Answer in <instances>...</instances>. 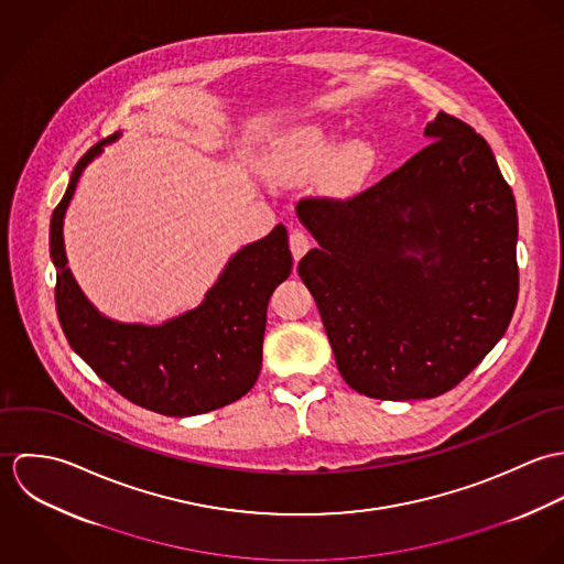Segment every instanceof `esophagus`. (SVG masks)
Returning <instances> with one entry per match:
<instances>
[{
    "instance_id": "obj_1",
    "label": "esophagus",
    "mask_w": 564,
    "mask_h": 564,
    "mask_svg": "<svg viewBox=\"0 0 564 564\" xmlns=\"http://www.w3.org/2000/svg\"><path fill=\"white\" fill-rule=\"evenodd\" d=\"M289 245H291V253H293V258H295V262L311 249V239L306 237V232L304 230H291V235H289Z\"/></svg>"
}]
</instances>
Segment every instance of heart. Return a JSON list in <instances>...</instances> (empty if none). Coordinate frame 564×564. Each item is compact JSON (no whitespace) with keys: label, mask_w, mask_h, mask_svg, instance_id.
<instances>
[{"label":"heart","mask_w":564,"mask_h":564,"mask_svg":"<svg viewBox=\"0 0 564 564\" xmlns=\"http://www.w3.org/2000/svg\"><path fill=\"white\" fill-rule=\"evenodd\" d=\"M325 164V182L338 193L356 191L376 169L378 152L369 139L340 143V132L325 123H302L280 134L269 152L275 175H311Z\"/></svg>","instance_id":"heart-1"}]
</instances>
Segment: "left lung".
Instances as JSON below:
<instances>
[{
    "label": "left lung",
    "mask_w": 564,
    "mask_h": 564,
    "mask_svg": "<svg viewBox=\"0 0 564 564\" xmlns=\"http://www.w3.org/2000/svg\"><path fill=\"white\" fill-rule=\"evenodd\" d=\"M419 154L360 195L302 199L319 242L300 260L343 380L430 400L503 336L519 295L517 206L482 137L438 112Z\"/></svg>",
    "instance_id": "1"
}]
</instances>
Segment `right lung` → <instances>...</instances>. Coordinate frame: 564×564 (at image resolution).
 Masks as SVG:
<instances>
[{"label":"right lung","instance_id":"1","mask_svg":"<svg viewBox=\"0 0 564 564\" xmlns=\"http://www.w3.org/2000/svg\"><path fill=\"white\" fill-rule=\"evenodd\" d=\"M119 137L115 132L82 156L52 215L50 253L63 332L106 384L141 408L166 416L224 408L258 380L269 297L293 269L286 228L280 224L264 239L241 247L197 308L161 325L108 319L67 267L63 224L82 171Z\"/></svg>","mask_w":564,"mask_h":564}]
</instances>
